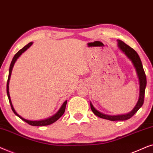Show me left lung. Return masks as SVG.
Listing matches in <instances>:
<instances>
[{"mask_svg":"<svg viewBox=\"0 0 153 153\" xmlns=\"http://www.w3.org/2000/svg\"><path fill=\"white\" fill-rule=\"evenodd\" d=\"M117 45L120 50H122V52L125 53V55L133 63L134 68L136 69V73H137L138 80H139V98H138V102L134 108V109L130 112V113L125 114V115H105L101 112L98 111L93 106L92 103L90 102V107L91 111L96 115L98 117L103 118V119H106L111 121H123L127 120L131 118L136 112L138 111V109L142 106L144 102V96H145V90L146 84H147V80H146V75L145 74V71L143 70V65L140 61V59L137 54V52L131 48V47L127 45L125 42L122 41L120 40H117Z\"/></svg>","mask_w":153,"mask_h":153,"instance_id":"8db88e82","label":"left lung"}]
</instances>
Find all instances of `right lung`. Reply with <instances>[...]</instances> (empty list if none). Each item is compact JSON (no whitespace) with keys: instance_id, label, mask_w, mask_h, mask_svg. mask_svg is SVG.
<instances>
[{"instance_id":"right-lung-1","label":"right lung","mask_w":153,"mask_h":153,"mask_svg":"<svg viewBox=\"0 0 153 153\" xmlns=\"http://www.w3.org/2000/svg\"><path fill=\"white\" fill-rule=\"evenodd\" d=\"M33 42H30L28 43V45H26V46H24L23 48L21 49L19 51H18V52L16 53L15 55L14 56V57L13 59V60H12V62L11 64H10V69H9V75H8V79H7V97H8V99H9V102H10V104L11 105V108L13 110V111L14 112V113L16 115H17L18 117L19 118H21L22 120L26 122V123H28V125H32V126H38V127H40V126H46V125H50L51 124L55 123V122L57 120L59 119V118L62 117L63 115V114L65 112V109H66V103H67V101H65L64 103H63L62 106L59 110L57 113H56L55 115H54L52 117H48V119H45V120H39V121H31V120H26L23 118L22 117H21L19 115H18L17 113V112L15 111V110L14 109V107L13 105V103H12V101H11V99H10V93H9V82H10V75H11V73H12V71H13V68L14 66V64H15V63L16 61L18 58L20 56L22 55V53H24L25 51L27 50L28 48H29L30 46L32 45Z\"/></svg>"}]
</instances>
